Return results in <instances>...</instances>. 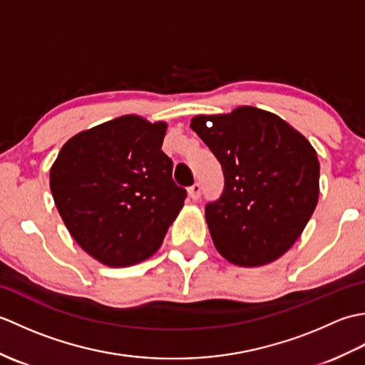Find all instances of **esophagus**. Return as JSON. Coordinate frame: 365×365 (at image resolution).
Returning <instances> with one entry per match:
<instances>
[{"instance_id":"esophagus-1","label":"esophagus","mask_w":365,"mask_h":365,"mask_svg":"<svg viewBox=\"0 0 365 365\" xmlns=\"http://www.w3.org/2000/svg\"><path fill=\"white\" fill-rule=\"evenodd\" d=\"M200 185L199 183H195V185H191V187L188 188V196H190V199L191 200H197L199 197H200Z\"/></svg>"}]
</instances>
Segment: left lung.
<instances>
[{
  "label": "left lung",
  "instance_id": "1",
  "mask_svg": "<svg viewBox=\"0 0 365 365\" xmlns=\"http://www.w3.org/2000/svg\"><path fill=\"white\" fill-rule=\"evenodd\" d=\"M192 130L221 163L224 191L207 204L215 247L240 267L281 257L319 202L320 163L312 144L279 115L254 106L196 115Z\"/></svg>",
  "mask_w": 365,
  "mask_h": 365
}]
</instances>
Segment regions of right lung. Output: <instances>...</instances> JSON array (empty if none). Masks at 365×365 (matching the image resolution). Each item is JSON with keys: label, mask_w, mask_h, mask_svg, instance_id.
<instances>
[{"label": "right lung", "mask_w": 365, "mask_h": 365, "mask_svg": "<svg viewBox=\"0 0 365 365\" xmlns=\"http://www.w3.org/2000/svg\"><path fill=\"white\" fill-rule=\"evenodd\" d=\"M166 122L127 114L80 131L59 150L50 190L67 230L106 267L149 259L180 213L187 191L161 150Z\"/></svg>", "instance_id": "1"}]
</instances>
